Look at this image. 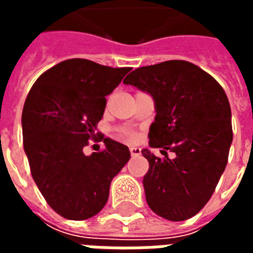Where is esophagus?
Wrapping results in <instances>:
<instances>
[{"label": "esophagus", "instance_id": "1", "mask_svg": "<svg viewBox=\"0 0 253 253\" xmlns=\"http://www.w3.org/2000/svg\"><path fill=\"white\" fill-rule=\"evenodd\" d=\"M130 153H131V156H138V154H141V149L137 148V146H131L130 148Z\"/></svg>", "mask_w": 253, "mask_h": 253}]
</instances>
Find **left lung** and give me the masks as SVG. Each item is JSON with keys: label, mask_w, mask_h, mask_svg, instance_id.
Instances as JSON below:
<instances>
[{"label": "left lung", "mask_w": 253, "mask_h": 253, "mask_svg": "<svg viewBox=\"0 0 253 253\" xmlns=\"http://www.w3.org/2000/svg\"><path fill=\"white\" fill-rule=\"evenodd\" d=\"M123 83L152 96L156 118L149 146L143 188L149 207L169 221H184L205 207L228 163L233 139L232 112L222 86L187 61H165L138 67ZM176 154L175 159L166 150Z\"/></svg>", "instance_id": "obj_1"}]
</instances>
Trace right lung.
Returning a JSON list of instances; mask_svg holds the SVG:
<instances>
[{
  "instance_id": "1",
  "label": "right lung",
  "mask_w": 253,
  "mask_h": 253,
  "mask_svg": "<svg viewBox=\"0 0 253 253\" xmlns=\"http://www.w3.org/2000/svg\"><path fill=\"white\" fill-rule=\"evenodd\" d=\"M130 67L67 59L36 80L23 108L24 152L47 203L62 217L83 221L105 206L112 179L130 160L126 145L104 138V150L84 154L96 137L105 97Z\"/></svg>"
}]
</instances>
